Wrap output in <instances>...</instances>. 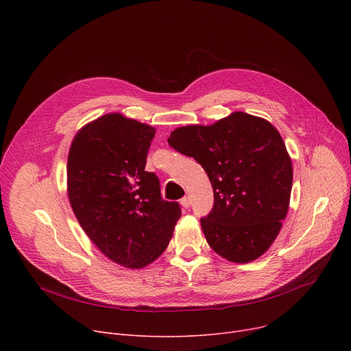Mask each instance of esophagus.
I'll use <instances>...</instances> for the list:
<instances>
[{"label": "esophagus", "mask_w": 351, "mask_h": 351, "mask_svg": "<svg viewBox=\"0 0 351 351\" xmlns=\"http://www.w3.org/2000/svg\"><path fill=\"white\" fill-rule=\"evenodd\" d=\"M180 205L183 206V208H189L191 205H192V199H191V196H185V197H182L180 199Z\"/></svg>", "instance_id": "34e87169"}]
</instances>
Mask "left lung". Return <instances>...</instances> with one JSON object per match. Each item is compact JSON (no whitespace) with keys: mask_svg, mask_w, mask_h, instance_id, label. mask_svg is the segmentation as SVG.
Here are the masks:
<instances>
[{"mask_svg":"<svg viewBox=\"0 0 351 351\" xmlns=\"http://www.w3.org/2000/svg\"><path fill=\"white\" fill-rule=\"evenodd\" d=\"M168 143L209 176L215 204L200 219L209 246L234 263L261 257L282 229L293 183L278 129L263 118L233 112L209 126L178 128Z\"/></svg>","mask_w":351,"mask_h":351,"instance_id":"obj_1","label":"left lung"}]
</instances>
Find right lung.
<instances>
[{"instance_id":"obj_1","label":"right lung","mask_w":351,"mask_h":351,"mask_svg":"<svg viewBox=\"0 0 351 351\" xmlns=\"http://www.w3.org/2000/svg\"><path fill=\"white\" fill-rule=\"evenodd\" d=\"M155 132L106 114L80 129L68 154V197L81 228L108 259L129 269L156 261L180 217L178 202L162 199L158 176L145 171Z\"/></svg>"}]
</instances>
